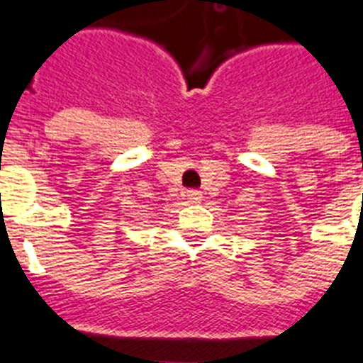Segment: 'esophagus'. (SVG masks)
Instances as JSON below:
<instances>
[{
	"label": "esophagus",
	"mask_w": 363,
	"mask_h": 363,
	"mask_svg": "<svg viewBox=\"0 0 363 363\" xmlns=\"http://www.w3.org/2000/svg\"><path fill=\"white\" fill-rule=\"evenodd\" d=\"M186 197L190 203H199L201 201V191L199 190H188Z\"/></svg>",
	"instance_id": "34e87169"
}]
</instances>
